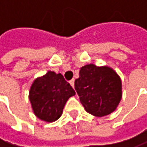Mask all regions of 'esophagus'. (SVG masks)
Listing matches in <instances>:
<instances>
[{
  "instance_id": "esophagus-1",
  "label": "esophagus",
  "mask_w": 147,
  "mask_h": 147,
  "mask_svg": "<svg viewBox=\"0 0 147 147\" xmlns=\"http://www.w3.org/2000/svg\"><path fill=\"white\" fill-rule=\"evenodd\" d=\"M69 84H70V86L73 87V88H74V84H75V80L74 79H72V80H70L69 81Z\"/></svg>"
}]
</instances>
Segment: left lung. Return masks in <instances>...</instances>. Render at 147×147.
<instances>
[{"label":"left lung","instance_id":"8db88e82","mask_svg":"<svg viewBox=\"0 0 147 147\" xmlns=\"http://www.w3.org/2000/svg\"><path fill=\"white\" fill-rule=\"evenodd\" d=\"M75 89L86 111L98 117L114 112L122 99L121 78L108 66H83Z\"/></svg>","mask_w":147,"mask_h":147}]
</instances>
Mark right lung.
<instances>
[{
  "mask_svg": "<svg viewBox=\"0 0 147 147\" xmlns=\"http://www.w3.org/2000/svg\"><path fill=\"white\" fill-rule=\"evenodd\" d=\"M75 94L61 73L48 71L33 81L29 99L35 115L42 121L51 123L59 119L67 100Z\"/></svg>",
  "mask_w": 147,
  "mask_h": 147,
  "instance_id": "add662e5",
  "label": "right lung"
}]
</instances>
